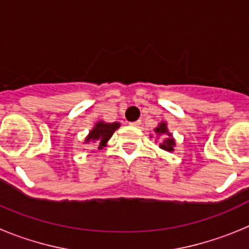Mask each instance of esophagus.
<instances>
[{"label": "esophagus", "instance_id": "1", "mask_svg": "<svg viewBox=\"0 0 249 249\" xmlns=\"http://www.w3.org/2000/svg\"><path fill=\"white\" fill-rule=\"evenodd\" d=\"M141 123H142V121L138 120V121H135V122H132L131 124H132V126H135V127H140Z\"/></svg>", "mask_w": 249, "mask_h": 249}]
</instances>
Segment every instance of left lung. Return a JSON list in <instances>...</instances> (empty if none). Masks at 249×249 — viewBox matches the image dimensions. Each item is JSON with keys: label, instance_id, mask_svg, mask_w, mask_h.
<instances>
[{"label": "left lung", "instance_id": "obj_1", "mask_svg": "<svg viewBox=\"0 0 249 249\" xmlns=\"http://www.w3.org/2000/svg\"><path fill=\"white\" fill-rule=\"evenodd\" d=\"M156 133H158V135H162V133H166V137L163 138V141H162V143L160 144V147L162 149H164V151H173V146H175V140L172 138V135L169 133L168 131H167V127H166V123H160V127H157L156 128Z\"/></svg>", "mask_w": 249, "mask_h": 249}]
</instances>
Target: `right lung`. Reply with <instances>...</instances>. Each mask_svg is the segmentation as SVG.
Here are the masks:
<instances>
[{"mask_svg": "<svg viewBox=\"0 0 249 249\" xmlns=\"http://www.w3.org/2000/svg\"><path fill=\"white\" fill-rule=\"evenodd\" d=\"M120 127V123H105V122H98L94 128L89 132V136L86 138V142H96V146H98V148H102L107 141L112 137V135L114 133V131Z\"/></svg>", "mask_w": 249, "mask_h": 249, "instance_id": "1", "label": "right lung"}]
</instances>
